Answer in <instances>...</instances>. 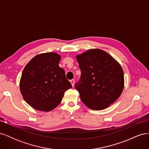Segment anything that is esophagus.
I'll return each mask as SVG.
<instances>
[{"label": "esophagus", "mask_w": 149, "mask_h": 149, "mask_svg": "<svg viewBox=\"0 0 149 149\" xmlns=\"http://www.w3.org/2000/svg\"><path fill=\"white\" fill-rule=\"evenodd\" d=\"M70 83H71V85H72V86H74V79H71V80H70Z\"/></svg>", "instance_id": "1"}]
</instances>
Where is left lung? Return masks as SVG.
I'll return each mask as SVG.
<instances>
[{
	"label": "left lung",
	"mask_w": 149,
	"mask_h": 149,
	"mask_svg": "<svg viewBox=\"0 0 149 149\" xmlns=\"http://www.w3.org/2000/svg\"><path fill=\"white\" fill-rule=\"evenodd\" d=\"M81 71L75 88L84 104L102 110L119 98L124 86V72L114 58L100 49H90L76 56Z\"/></svg>",
	"instance_id": "obj_1"
}]
</instances>
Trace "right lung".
<instances>
[{
    "instance_id": "1",
    "label": "right lung",
    "mask_w": 149,
    "mask_h": 149,
    "mask_svg": "<svg viewBox=\"0 0 149 149\" xmlns=\"http://www.w3.org/2000/svg\"><path fill=\"white\" fill-rule=\"evenodd\" d=\"M61 56L49 52L36 55L25 66L20 81L24 100L34 109L48 112L61 102L65 91L72 88L65 70L59 66Z\"/></svg>"
}]
</instances>
